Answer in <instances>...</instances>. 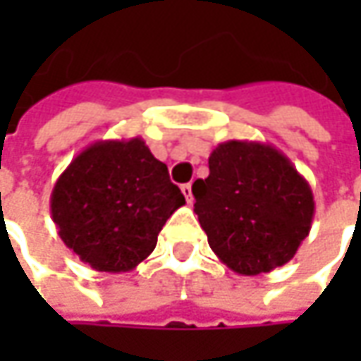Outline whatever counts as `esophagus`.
<instances>
[{"instance_id": "esophagus-1", "label": "esophagus", "mask_w": 361, "mask_h": 361, "mask_svg": "<svg viewBox=\"0 0 361 361\" xmlns=\"http://www.w3.org/2000/svg\"><path fill=\"white\" fill-rule=\"evenodd\" d=\"M180 190H183V195H185L187 202H192V187H190V183L183 185V187H180Z\"/></svg>"}]
</instances>
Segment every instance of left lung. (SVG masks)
I'll return each mask as SVG.
<instances>
[{
	"label": "left lung",
	"instance_id": "obj_1",
	"mask_svg": "<svg viewBox=\"0 0 361 361\" xmlns=\"http://www.w3.org/2000/svg\"><path fill=\"white\" fill-rule=\"evenodd\" d=\"M192 195L211 249L239 275L289 263L312 229V187L271 145L221 142L209 157V176L192 183Z\"/></svg>",
	"mask_w": 361,
	"mask_h": 361
}]
</instances>
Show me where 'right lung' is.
Instances as JSON below:
<instances>
[{
	"mask_svg": "<svg viewBox=\"0 0 361 361\" xmlns=\"http://www.w3.org/2000/svg\"><path fill=\"white\" fill-rule=\"evenodd\" d=\"M185 204L164 162L142 138L98 140L56 180L49 211L63 245L92 269L124 273L157 247L166 219Z\"/></svg>",
	"mask_w": 361,
	"mask_h": 361,
	"instance_id": "1",
	"label": "right lung"
}]
</instances>
